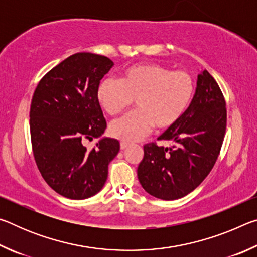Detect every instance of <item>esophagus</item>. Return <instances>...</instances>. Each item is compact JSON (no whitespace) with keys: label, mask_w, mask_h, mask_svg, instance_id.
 <instances>
[{"label":"esophagus","mask_w":257,"mask_h":257,"mask_svg":"<svg viewBox=\"0 0 257 257\" xmlns=\"http://www.w3.org/2000/svg\"><path fill=\"white\" fill-rule=\"evenodd\" d=\"M129 146H130V144H129V143H127V142H121V143H120V147H121V150H125V149H128Z\"/></svg>","instance_id":"esophagus-1"}]
</instances>
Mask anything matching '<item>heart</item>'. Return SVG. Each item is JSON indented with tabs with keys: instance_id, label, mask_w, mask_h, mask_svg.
Listing matches in <instances>:
<instances>
[{
	"instance_id": "heart-1",
	"label": "heart",
	"mask_w": 257,
	"mask_h": 257,
	"mask_svg": "<svg viewBox=\"0 0 257 257\" xmlns=\"http://www.w3.org/2000/svg\"><path fill=\"white\" fill-rule=\"evenodd\" d=\"M195 84L188 72L172 71L158 63L135 64L123 70L120 80L104 79L97 87V101L110 115H116L135 101L137 110L112 121V136L138 141L152 128L167 130L179 122L188 108Z\"/></svg>"
}]
</instances>
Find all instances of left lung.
<instances>
[{
  "instance_id": "obj_1",
  "label": "left lung",
  "mask_w": 257,
  "mask_h": 257,
  "mask_svg": "<svg viewBox=\"0 0 257 257\" xmlns=\"http://www.w3.org/2000/svg\"><path fill=\"white\" fill-rule=\"evenodd\" d=\"M227 128L223 94L210 72L197 77L196 92L184 116L158 138L171 146L150 143L137 169L138 180L152 196L173 201L202 184L217 160Z\"/></svg>"
}]
</instances>
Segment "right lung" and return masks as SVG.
<instances>
[{"label": "right lung", "mask_w": 257, "mask_h": 257, "mask_svg": "<svg viewBox=\"0 0 257 257\" xmlns=\"http://www.w3.org/2000/svg\"><path fill=\"white\" fill-rule=\"evenodd\" d=\"M113 62L81 52L69 56L42 78L30 105V138L35 161L52 189L71 199L94 196L107 179L108 163L119 153L114 138L99 139L93 150L86 139L105 132L96 92Z\"/></svg>", "instance_id": "add662e5"}]
</instances>
